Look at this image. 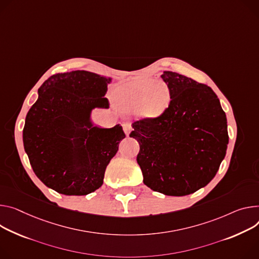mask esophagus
Here are the masks:
<instances>
[{
  "label": "esophagus",
  "mask_w": 259,
  "mask_h": 259,
  "mask_svg": "<svg viewBox=\"0 0 259 259\" xmlns=\"http://www.w3.org/2000/svg\"><path fill=\"white\" fill-rule=\"evenodd\" d=\"M123 129H124V132L126 133V135L128 136L129 133H130L131 130H132L131 124H130V123H124V124H123Z\"/></svg>",
  "instance_id": "esophagus-1"
}]
</instances>
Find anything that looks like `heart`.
I'll return each mask as SVG.
<instances>
[{"label": "heart", "instance_id": "1", "mask_svg": "<svg viewBox=\"0 0 259 259\" xmlns=\"http://www.w3.org/2000/svg\"><path fill=\"white\" fill-rule=\"evenodd\" d=\"M116 97L128 110L140 109L146 116H157L169 105L171 94L166 84L151 87V82L144 79L122 85L116 92Z\"/></svg>", "mask_w": 259, "mask_h": 259}]
</instances>
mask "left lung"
Masks as SVG:
<instances>
[{
	"label": "left lung",
	"instance_id": "obj_1",
	"mask_svg": "<svg viewBox=\"0 0 259 259\" xmlns=\"http://www.w3.org/2000/svg\"><path fill=\"white\" fill-rule=\"evenodd\" d=\"M170 90L168 107L133 123L144 183L170 196L194 193L216 176L228 145L227 120L209 87L177 72L161 76Z\"/></svg>",
	"mask_w": 259,
	"mask_h": 259
}]
</instances>
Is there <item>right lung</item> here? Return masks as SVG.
<instances>
[{
  "instance_id": "1",
  "label": "right lung",
  "mask_w": 259,
  "mask_h": 259,
  "mask_svg": "<svg viewBox=\"0 0 259 259\" xmlns=\"http://www.w3.org/2000/svg\"><path fill=\"white\" fill-rule=\"evenodd\" d=\"M110 78L88 71L56 73L39 88L22 139L39 180L65 195H87L103 184L107 164L126 137L122 127L102 129L90 121L91 110L108 107Z\"/></svg>"
}]
</instances>
